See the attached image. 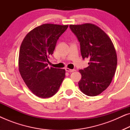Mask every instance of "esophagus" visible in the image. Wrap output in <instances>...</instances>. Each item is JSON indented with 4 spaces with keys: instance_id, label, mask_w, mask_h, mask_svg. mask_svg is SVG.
I'll use <instances>...</instances> for the list:
<instances>
[{
    "instance_id": "34e87169",
    "label": "esophagus",
    "mask_w": 130,
    "mask_h": 130,
    "mask_svg": "<svg viewBox=\"0 0 130 130\" xmlns=\"http://www.w3.org/2000/svg\"><path fill=\"white\" fill-rule=\"evenodd\" d=\"M66 70L68 72H73L75 71L74 69H70L69 68H66Z\"/></svg>"
}]
</instances>
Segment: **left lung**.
<instances>
[{"instance_id": "8db88e82", "label": "left lung", "mask_w": 130, "mask_h": 130, "mask_svg": "<svg viewBox=\"0 0 130 130\" xmlns=\"http://www.w3.org/2000/svg\"><path fill=\"white\" fill-rule=\"evenodd\" d=\"M80 44L82 58L89 59V66L79 70L82 78L79 89L85 95L95 96L104 91L115 73L117 56L109 36L95 24L70 25Z\"/></svg>"}]
</instances>
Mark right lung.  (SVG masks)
<instances>
[{
  "label": "right lung",
  "instance_id": "1",
  "mask_svg": "<svg viewBox=\"0 0 130 130\" xmlns=\"http://www.w3.org/2000/svg\"><path fill=\"white\" fill-rule=\"evenodd\" d=\"M68 25L45 24L29 31L21 43L18 69L24 82L37 96L55 95L65 77L64 69L47 66L57 41Z\"/></svg>",
  "mask_w": 130,
  "mask_h": 130
}]
</instances>
